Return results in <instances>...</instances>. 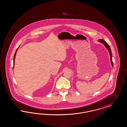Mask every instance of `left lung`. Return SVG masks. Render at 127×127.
I'll return each mask as SVG.
<instances>
[{"mask_svg": "<svg viewBox=\"0 0 127 127\" xmlns=\"http://www.w3.org/2000/svg\"><path fill=\"white\" fill-rule=\"evenodd\" d=\"M97 41L98 42H100L101 43L103 44L104 45L105 47L106 48L107 50L108 51V52L109 53L110 56L111 63V64H112V66L113 67V61H112V52H111L109 45L104 40L102 39H99L97 40Z\"/></svg>", "mask_w": 127, "mask_h": 127, "instance_id": "obj_1", "label": "left lung"}]
</instances>
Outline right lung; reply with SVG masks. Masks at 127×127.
Returning <instances> with one entry per match:
<instances>
[{
  "label": "right lung",
  "instance_id": "1",
  "mask_svg": "<svg viewBox=\"0 0 127 127\" xmlns=\"http://www.w3.org/2000/svg\"><path fill=\"white\" fill-rule=\"evenodd\" d=\"M19 47L18 48V49L19 48ZM18 49L16 50V52H15V53H14V57H13V67H14V61H15V56H16V53H17V52L18 51Z\"/></svg>",
  "mask_w": 127,
  "mask_h": 127
}]
</instances>
